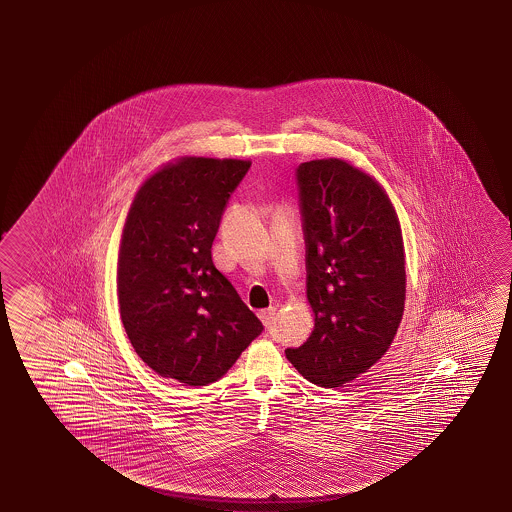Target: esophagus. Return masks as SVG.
I'll use <instances>...</instances> for the list:
<instances>
[{"label":"esophagus","instance_id":"obj_1","mask_svg":"<svg viewBox=\"0 0 512 512\" xmlns=\"http://www.w3.org/2000/svg\"><path fill=\"white\" fill-rule=\"evenodd\" d=\"M259 318L262 323H264V327H269L271 325V321L275 318V309L273 307H269V309L259 310Z\"/></svg>","mask_w":512,"mask_h":512}]
</instances>
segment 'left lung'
Segmentation results:
<instances>
[{
	"label": "left lung",
	"mask_w": 512,
	"mask_h": 512,
	"mask_svg": "<svg viewBox=\"0 0 512 512\" xmlns=\"http://www.w3.org/2000/svg\"><path fill=\"white\" fill-rule=\"evenodd\" d=\"M296 176L314 330L285 357L312 384L336 389L375 366L402 323V227L386 189L348 160L303 162Z\"/></svg>",
	"instance_id": "1"
}]
</instances>
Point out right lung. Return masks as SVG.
Wrapping results in <instances>:
<instances>
[{"mask_svg":"<svg viewBox=\"0 0 512 512\" xmlns=\"http://www.w3.org/2000/svg\"><path fill=\"white\" fill-rule=\"evenodd\" d=\"M252 162L178 157L139 185L118 253L121 321L157 375L207 386L234 366L262 323L212 262L230 194Z\"/></svg>","mask_w":512,"mask_h":512,"instance_id":"1","label":"right lung"}]
</instances>
